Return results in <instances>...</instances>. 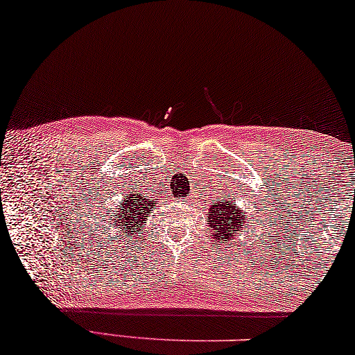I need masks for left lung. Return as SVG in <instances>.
<instances>
[{
  "mask_svg": "<svg viewBox=\"0 0 355 355\" xmlns=\"http://www.w3.org/2000/svg\"><path fill=\"white\" fill-rule=\"evenodd\" d=\"M209 230L214 243H222L232 239L239 230H243L246 219L241 216V211L233 206V201L222 198L220 201H212L209 206Z\"/></svg>",
  "mask_w": 355,
  "mask_h": 355,
  "instance_id": "8db88e82",
  "label": "left lung"
}]
</instances>
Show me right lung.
<instances>
[{
	"label": "right lung",
	"mask_w": 355,
	"mask_h": 355,
	"mask_svg": "<svg viewBox=\"0 0 355 355\" xmlns=\"http://www.w3.org/2000/svg\"><path fill=\"white\" fill-rule=\"evenodd\" d=\"M155 206V201L144 200L143 195L132 193L127 195V198L122 201V208H116L117 212H112V217H109L107 222H111L114 227L123 232L130 238L132 232H139L146 223V217ZM136 234V233H133Z\"/></svg>",
	"instance_id": "add662e5"
}]
</instances>
